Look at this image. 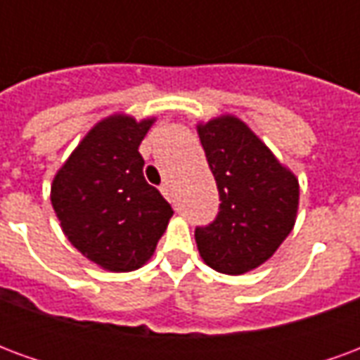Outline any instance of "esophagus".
<instances>
[{"instance_id": "obj_1", "label": "esophagus", "mask_w": 360, "mask_h": 360, "mask_svg": "<svg viewBox=\"0 0 360 360\" xmlns=\"http://www.w3.org/2000/svg\"><path fill=\"white\" fill-rule=\"evenodd\" d=\"M160 191H162V195H164L165 198L169 200V202H173V191H172V185H169V183L162 185V188H160Z\"/></svg>"}]
</instances>
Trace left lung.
Masks as SVG:
<instances>
[{"mask_svg":"<svg viewBox=\"0 0 360 360\" xmlns=\"http://www.w3.org/2000/svg\"><path fill=\"white\" fill-rule=\"evenodd\" d=\"M219 191V214L196 227L200 258L221 274L241 276L274 257L299 210V179L233 113L196 123Z\"/></svg>","mask_w":360,"mask_h":360,"instance_id":"1","label":"left lung"}]
</instances>
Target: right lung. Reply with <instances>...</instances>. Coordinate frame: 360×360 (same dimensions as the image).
<instances>
[{
	"instance_id": "1",
	"label": "right lung",
	"mask_w": 360,
	"mask_h": 360,
	"mask_svg": "<svg viewBox=\"0 0 360 360\" xmlns=\"http://www.w3.org/2000/svg\"><path fill=\"white\" fill-rule=\"evenodd\" d=\"M154 121L121 111L100 119L51 181V206L63 233L102 270L146 264L173 216L142 173L139 146Z\"/></svg>"
}]
</instances>
